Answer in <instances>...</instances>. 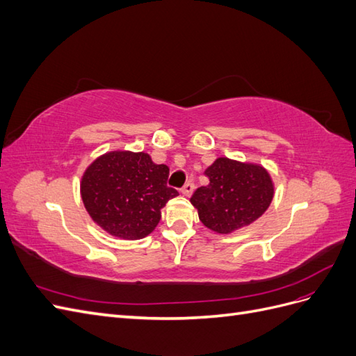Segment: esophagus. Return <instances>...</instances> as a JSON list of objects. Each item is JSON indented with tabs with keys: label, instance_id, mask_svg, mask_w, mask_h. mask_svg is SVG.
Wrapping results in <instances>:
<instances>
[{
	"label": "esophagus",
	"instance_id": "obj_1",
	"mask_svg": "<svg viewBox=\"0 0 356 356\" xmlns=\"http://www.w3.org/2000/svg\"><path fill=\"white\" fill-rule=\"evenodd\" d=\"M193 190H195V184H193L191 181H188L187 184L181 188V191H182V195L184 196H191V193H193Z\"/></svg>",
	"mask_w": 356,
	"mask_h": 356
}]
</instances>
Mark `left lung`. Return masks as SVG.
I'll use <instances>...</instances> for the list:
<instances>
[{"label":"left lung","mask_w":356,"mask_h":356,"mask_svg":"<svg viewBox=\"0 0 356 356\" xmlns=\"http://www.w3.org/2000/svg\"><path fill=\"white\" fill-rule=\"evenodd\" d=\"M209 184L199 187L190 199L208 229L229 234L254 222L273 199V182L260 165L220 157L204 170Z\"/></svg>","instance_id":"1"}]
</instances>
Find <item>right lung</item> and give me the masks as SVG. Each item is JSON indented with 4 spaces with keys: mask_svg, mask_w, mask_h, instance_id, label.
<instances>
[{
    "mask_svg": "<svg viewBox=\"0 0 356 356\" xmlns=\"http://www.w3.org/2000/svg\"><path fill=\"white\" fill-rule=\"evenodd\" d=\"M169 168L145 153L113 152L84 172L81 197L92 220L123 239H143L160 221V209L178 196L168 186Z\"/></svg>",
    "mask_w": 356,
    "mask_h": 356,
    "instance_id": "add662e5",
    "label": "right lung"
}]
</instances>
